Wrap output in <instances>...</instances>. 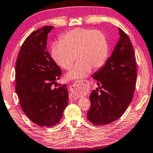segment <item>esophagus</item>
<instances>
[{
	"mask_svg": "<svg viewBox=\"0 0 153 153\" xmlns=\"http://www.w3.org/2000/svg\"><path fill=\"white\" fill-rule=\"evenodd\" d=\"M88 82L87 81L81 82L76 81L70 87L71 89V94H70V100H75L79 97V94L85 93L88 89Z\"/></svg>",
	"mask_w": 153,
	"mask_h": 153,
	"instance_id": "esophagus-1",
	"label": "esophagus"
}]
</instances>
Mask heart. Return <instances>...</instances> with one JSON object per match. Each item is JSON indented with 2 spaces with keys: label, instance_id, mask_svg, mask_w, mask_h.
I'll return each mask as SVG.
<instances>
[{
  "label": "heart",
  "instance_id": "heart-1",
  "mask_svg": "<svg viewBox=\"0 0 153 153\" xmlns=\"http://www.w3.org/2000/svg\"><path fill=\"white\" fill-rule=\"evenodd\" d=\"M108 50L107 38L101 31L76 28L65 33L60 42L52 45V57L59 66L69 70L76 56L78 61L66 78L77 79L86 77L92 69L103 67L108 59Z\"/></svg>",
  "mask_w": 153,
  "mask_h": 153
}]
</instances>
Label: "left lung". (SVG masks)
Segmentation results:
<instances>
[{"mask_svg":"<svg viewBox=\"0 0 153 153\" xmlns=\"http://www.w3.org/2000/svg\"><path fill=\"white\" fill-rule=\"evenodd\" d=\"M119 41L105 64L93 75L99 89L90 94L91 108L87 113L90 122L107 125L118 120L133 97L137 78L136 62L132 43L119 28Z\"/></svg>","mask_w":153,"mask_h":153,"instance_id":"obj_1","label":"left lung"}]
</instances>
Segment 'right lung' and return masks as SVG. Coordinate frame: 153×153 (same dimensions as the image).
<instances>
[{"mask_svg": "<svg viewBox=\"0 0 153 153\" xmlns=\"http://www.w3.org/2000/svg\"><path fill=\"white\" fill-rule=\"evenodd\" d=\"M54 28L45 26L24 41L16 65V91L22 109L40 127L56 125L69 102L66 84L58 85L61 70L47 50L48 34Z\"/></svg>", "mask_w": 153, "mask_h": 153, "instance_id": "right-lung-1", "label": "right lung"}]
</instances>
